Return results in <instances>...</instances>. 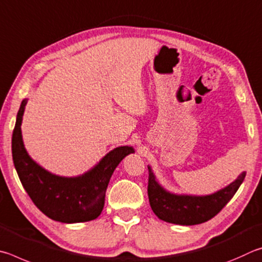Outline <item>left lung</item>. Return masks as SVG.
Segmentation results:
<instances>
[{"label": "left lung", "instance_id": "obj_1", "mask_svg": "<svg viewBox=\"0 0 262 262\" xmlns=\"http://www.w3.org/2000/svg\"><path fill=\"white\" fill-rule=\"evenodd\" d=\"M245 175L244 171L230 185L214 194L206 196L176 195L163 190L148 168L147 193L149 205L154 214L166 222L182 226L204 223L221 212L239 189Z\"/></svg>", "mask_w": 262, "mask_h": 262}]
</instances>
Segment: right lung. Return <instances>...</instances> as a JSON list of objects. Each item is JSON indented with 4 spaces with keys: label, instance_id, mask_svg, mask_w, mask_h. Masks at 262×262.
<instances>
[{
    "label": "right lung",
    "instance_id": "obj_1",
    "mask_svg": "<svg viewBox=\"0 0 262 262\" xmlns=\"http://www.w3.org/2000/svg\"><path fill=\"white\" fill-rule=\"evenodd\" d=\"M26 100L18 110L12 134V159L18 177L27 194L45 215L63 223L92 221L99 216L104 205L105 190L118 163L135 150L128 146L115 148L98 166L82 176H55L41 168L26 153L21 139V119Z\"/></svg>",
    "mask_w": 262,
    "mask_h": 262
}]
</instances>
